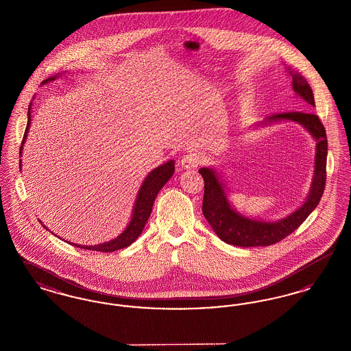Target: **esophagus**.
Returning <instances> with one entry per match:
<instances>
[{
    "label": "esophagus",
    "mask_w": 351,
    "mask_h": 351,
    "mask_svg": "<svg viewBox=\"0 0 351 351\" xmlns=\"http://www.w3.org/2000/svg\"><path fill=\"white\" fill-rule=\"evenodd\" d=\"M202 159H204V156L201 155L200 152H188L182 158L180 165L184 169H192V168H196L201 165Z\"/></svg>",
    "instance_id": "1"
}]
</instances>
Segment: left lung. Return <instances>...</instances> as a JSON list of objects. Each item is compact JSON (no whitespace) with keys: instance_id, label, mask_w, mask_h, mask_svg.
I'll use <instances>...</instances> for the list:
<instances>
[{"instance_id":"obj_1","label":"left lung","mask_w":351,"mask_h":351,"mask_svg":"<svg viewBox=\"0 0 351 351\" xmlns=\"http://www.w3.org/2000/svg\"><path fill=\"white\" fill-rule=\"evenodd\" d=\"M288 72L292 77V88L295 93L309 105L315 106V97L312 88L305 77L299 72ZM279 121H293L304 126L316 139V158H315V175L309 189V195L299 209L289 216L278 219L275 222L259 221L245 217L234 210L228 200L223 184L219 180V175L213 168L202 167L199 172L204 179V201L202 213L210 223L218 238L228 245L239 247L269 246L284 239L287 235L293 233L306 217L316 209L322 197L326 183V156H328V139L326 132L316 114L304 112L279 113L266 118L262 125L274 123Z\"/></svg>"}]
</instances>
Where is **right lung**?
Returning a JSON list of instances; mask_svg holds the SVG:
<instances>
[{
    "mask_svg": "<svg viewBox=\"0 0 351 351\" xmlns=\"http://www.w3.org/2000/svg\"><path fill=\"white\" fill-rule=\"evenodd\" d=\"M56 77H58V75L46 79L45 82H42V84L53 82ZM30 122H32V105L29 106V112H27V126H26L25 135H23L22 143H21L19 155H22V149H23L26 136H27V133H29ZM19 165H21V160H19ZM173 171H175V162L173 160H168L167 163H165V165H162L159 167L154 168L150 173L146 176L145 182L141 185V189L138 191L136 200H135V204H134L132 219H130L129 225L126 226V229L119 234L117 238H114L112 241H108V242H104V243H100V245H95V246H80V245H75V243H71V242L69 243L73 245L75 247H80V249H84V250L101 251V252H113V251L121 250V249H125V247L130 246L134 241L142 233L147 219L150 217L152 205H154V201H155L156 195L163 188V185L167 183L169 178L173 175ZM43 228L47 229L45 225H43Z\"/></svg>",
    "mask_w": 351,
    "mask_h": 351,
    "instance_id": "1",
    "label": "right lung"
}]
</instances>
